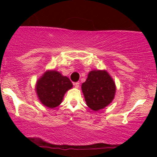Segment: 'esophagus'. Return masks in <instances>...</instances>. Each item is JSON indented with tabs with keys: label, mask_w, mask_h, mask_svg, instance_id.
Instances as JSON below:
<instances>
[{
	"label": "esophagus",
	"mask_w": 157,
	"mask_h": 157,
	"mask_svg": "<svg viewBox=\"0 0 157 157\" xmlns=\"http://www.w3.org/2000/svg\"><path fill=\"white\" fill-rule=\"evenodd\" d=\"M74 85H75V88H76V89H78L79 86H80V82H75V83Z\"/></svg>",
	"instance_id": "esophagus-1"
}]
</instances>
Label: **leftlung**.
Returning <instances> with one entry per match:
<instances>
[{
    "instance_id": "left-lung-1",
    "label": "left lung",
    "mask_w": 157,
    "mask_h": 157,
    "mask_svg": "<svg viewBox=\"0 0 157 157\" xmlns=\"http://www.w3.org/2000/svg\"><path fill=\"white\" fill-rule=\"evenodd\" d=\"M86 105L93 111L104 109L113 101L116 85L106 70H92L82 84Z\"/></svg>"
}]
</instances>
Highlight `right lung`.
<instances>
[{
	"label": "right lung",
	"instance_id": "right-lung-1",
	"mask_svg": "<svg viewBox=\"0 0 157 157\" xmlns=\"http://www.w3.org/2000/svg\"><path fill=\"white\" fill-rule=\"evenodd\" d=\"M72 87L68 77L56 70H48L37 80L35 91L43 105L54 109L60 105L65 94Z\"/></svg>",
	"mask_w": 157,
	"mask_h": 157
}]
</instances>
